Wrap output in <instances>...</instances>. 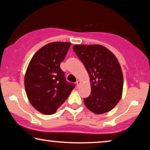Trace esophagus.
I'll list each match as a JSON object with an SVG mask.
<instances>
[{"label": "esophagus", "instance_id": "34e87169", "mask_svg": "<svg viewBox=\"0 0 150 150\" xmlns=\"http://www.w3.org/2000/svg\"><path fill=\"white\" fill-rule=\"evenodd\" d=\"M81 81H76V85H77V87H79L80 85H81Z\"/></svg>", "mask_w": 150, "mask_h": 150}]
</instances>
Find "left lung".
Listing matches in <instances>:
<instances>
[{"instance_id": "8db88e82", "label": "left lung", "mask_w": 150, "mask_h": 150, "mask_svg": "<svg viewBox=\"0 0 150 150\" xmlns=\"http://www.w3.org/2000/svg\"><path fill=\"white\" fill-rule=\"evenodd\" d=\"M73 50L89 75L91 91L84 98L86 107L98 115L110 111L122 96L124 78L117 59L101 45H75Z\"/></svg>"}]
</instances>
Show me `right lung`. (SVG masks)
<instances>
[{"mask_svg":"<svg viewBox=\"0 0 150 150\" xmlns=\"http://www.w3.org/2000/svg\"><path fill=\"white\" fill-rule=\"evenodd\" d=\"M70 45L49 43L33 55L28 65L24 77L26 95L32 106L43 114H54L75 87L66 81L60 67Z\"/></svg>","mask_w":150,"mask_h":150,"instance_id":"add662e5","label":"right lung"}]
</instances>
